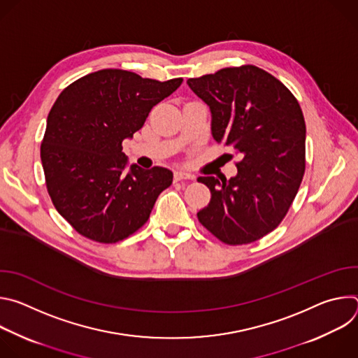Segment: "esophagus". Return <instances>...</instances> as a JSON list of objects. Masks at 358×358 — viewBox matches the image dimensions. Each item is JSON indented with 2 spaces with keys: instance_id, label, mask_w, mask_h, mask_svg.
Segmentation results:
<instances>
[{
  "instance_id": "esophagus-1",
  "label": "esophagus",
  "mask_w": 358,
  "mask_h": 358,
  "mask_svg": "<svg viewBox=\"0 0 358 358\" xmlns=\"http://www.w3.org/2000/svg\"><path fill=\"white\" fill-rule=\"evenodd\" d=\"M194 176L188 174V173H184V171H176L174 173V181L178 182V181H184V180H192Z\"/></svg>"
}]
</instances>
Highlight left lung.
Listing matches in <instances>:
<instances>
[{
  "label": "left lung",
  "mask_w": 358,
  "mask_h": 358,
  "mask_svg": "<svg viewBox=\"0 0 358 358\" xmlns=\"http://www.w3.org/2000/svg\"><path fill=\"white\" fill-rule=\"evenodd\" d=\"M187 83L211 110L214 140L241 159L229 180L198 178L211 191L198 221L228 245L258 241L282 222L304 174L306 124L299 101L280 80L253 65Z\"/></svg>",
  "instance_id": "1"
}]
</instances>
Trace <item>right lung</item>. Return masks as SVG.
I'll use <instances>...</instances> for the list:
<instances>
[{"label": "right lung", "mask_w": 358, "mask_h": 358, "mask_svg": "<svg viewBox=\"0 0 358 358\" xmlns=\"http://www.w3.org/2000/svg\"><path fill=\"white\" fill-rule=\"evenodd\" d=\"M181 83V78L159 82L101 69L58 96L48 115L41 162L50 199L76 232L115 243L147 222L157 196L171 185L173 173L137 164L126 173L122 143Z\"/></svg>", "instance_id": "right-lung-1"}]
</instances>
